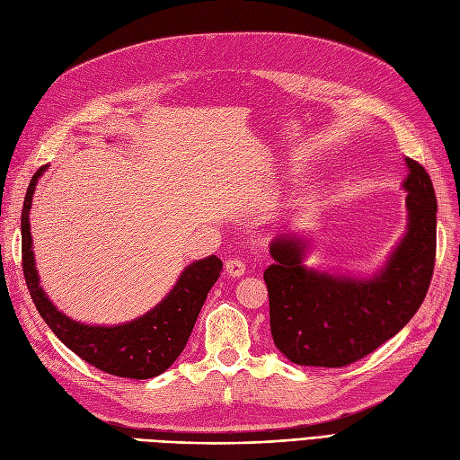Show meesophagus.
Segmentation results:
<instances>
[{"mask_svg":"<svg viewBox=\"0 0 460 460\" xmlns=\"http://www.w3.org/2000/svg\"><path fill=\"white\" fill-rule=\"evenodd\" d=\"M225 270L228 276H234V278H240L245 274V262L243 259L240 257H234V259H228L225 262Z\"/></svg>","mask_w":460,"mask_h":460,"instance_id":"34e87169","label":"esophagus"}]
</instances>
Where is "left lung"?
<instances>
[{
  "instance_id": "left-lung-1",
  "label": "left lung",
  "mask_w": 460,
  "mask_h": 460,
  "mask_svg": "<svg viewBox=\"0 0 460 460\" xmlns=\"http://www.w3.org/2000/svg\"><path fill=\"white\" fill-rule=\"evenodd\" d=\"M409 228L381 274L335 278L303 266L305 243L283 234L264 270L278 350L296 366L346 367L402 331L429 293L436 262V194L426 169L407 157Z\"/></svg>"
}]
</instances>
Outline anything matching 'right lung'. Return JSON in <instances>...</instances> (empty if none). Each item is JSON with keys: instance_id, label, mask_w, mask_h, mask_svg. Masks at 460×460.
<instances>
[{"instance_id": "obj_1", "label": "right lung", "mask_w": 460, "mask_h": 460, "mask_svg": "<svg viewBox=\"0 0 460 460\" xmlns=\"http://www.w3.org/2000/svg\"><path fill=\"white\" fill-rule=\"evenodd\" d=\"M45 169L47 165L40 167L31 177L21 217L22 270L40 315L74 354L108 375L137 381L162 375L184 350L205 298L223 270V261L213 255L190 264L162 303L131 323L99 327L70 320L53 306L40 288L31 251L28 215L38 179Z\"/></svg>"}]
</instances>
